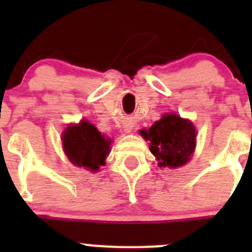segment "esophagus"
Masks as SVG:
<instances>
[{"instance_id": "obj_1", "label": "esophagus", "mask_w": 252, "mask_h": 252, "mask_svg": "<svg viewBox=\"0 0 252 252\" xmlns=\"http://www.w3.org/2000/svg\"><path fill=\"white\" fill-rule=\"evenodd\" d=\"M125 131H126V132H131V128H126Z\"/></svg>"}]
</instances>
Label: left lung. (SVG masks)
Instances as JSON below:
<instances>
[{
    "mask_svg": "<svg viewBox=\"0 0 252 252\" xmlns=\"http://www.w3.org/2000/svg\"><path fill=\"white\" fill-rule=\"evenodd\" d=\"M159 166L179 168L190 160L195 149L194 125L175 113H165L149 130L140 131Z\"/></svg>",
    "mask_w": 252,
    "mask_h": 252,
    "instance_id": "obj_1",
    "label": "left lung"
}]
</instances>
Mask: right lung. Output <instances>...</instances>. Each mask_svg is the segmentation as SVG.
Masks as SVG:
<instances>
[{"mask_svg": "<svg viewBox=\"0 0 252 252\" xmlns=\"http://www.w3.org/2000/svg\"><path fill=\"white\" fill-rule=\"evenodd\" d=\"M62 142L64 153L72 164L98 171L99 166L106 164L112 141L87 120H82L78 125H69L64 130Z\"/></svg>", "mask_w": 252, "mask_h": 252, "instance_id": "add662e5", "label": "right lung"}]
</instances>
